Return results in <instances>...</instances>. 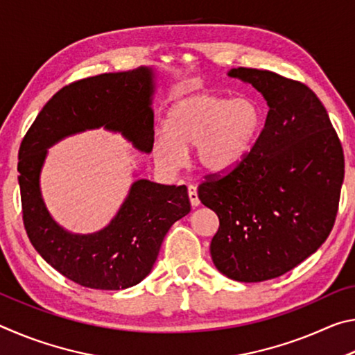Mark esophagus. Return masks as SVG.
<instances>
[{
    "mask_svg": "<svg viewBox=\"0 0 355 355\" xmlns=\"http://www.w3.org/2000/svg\"><path fill=\"white\" fill-rule=\"evenodd\" d=\"M188 196H189V200H191V205L192 207H199L200 205L199 196H197V188H196L194 184H189L188 186Z\"/></svg>",
    "mask_w": 355,
    "mask_h": 355,
    "instance_id": "esophagus-1",
    "label": "esophagus"
}]
</instances>
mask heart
<instances>
[{"label":"heart","instance_id":"heart-1","mask_svg":"<svg viewBox=\"0 0 355 355\" xmlns=\"http://www.w3.org/2000/svg\"><path fill=\"white\" fill-rule=\"evenodd\" d=\"M263 127V111L250 98L194 94L178 100L167 112L166 130H156L152 153L161 169L177 171L184 150L194 146V161L207 172L236 166L254 146Z\"/></svg>","mask_w":355,"mask_h":355}]
</instances>
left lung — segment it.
Returning a JSON list of instances; mask_svg holds the SVG:
<instances>
[{
	"instance_id": "1",
	"label": "left lung",
	"mask_w": 355,
	"mask_h": 355,
	"mask_svg": "<svg viewBox=\"0 0 355 355\" xmlns=\"http://www.w3.org/2000/svg\"><path fill=\"white\" fill-rule=\"evenodd\" d=\"M228 76L268 101L264 128L228 171L209 173L199 199L219 218L209 252L236 282H264L291 271L332 232L345 155L326 107L304 83L269 70L238 67Z\"/></svg>"
}]
</instances>
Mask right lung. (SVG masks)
Segmentation results:
<instances>
[{
  "instance_id": "obj_1",
  "label": "right lung",
  "mask_w": 355,
  "mask_h": 355,
  "mask_svg": "<svg viewBox=\"0 0 355 355\" xmlns=\"http://www.w3.org/2000/svg\"><path fill=\"white\" fill-rule=\"evenodd\" d=\"M153 71L141 67L70 83L53 95L19 150L21 213L28 238L64 277L94 290H125L152 271L173 222L191 211L186 186L137 180L116 218L92 235H71L46 211L39 173L46 148L62 137L105 127L152 152Z\"/></svg>"
}]
</instances>
